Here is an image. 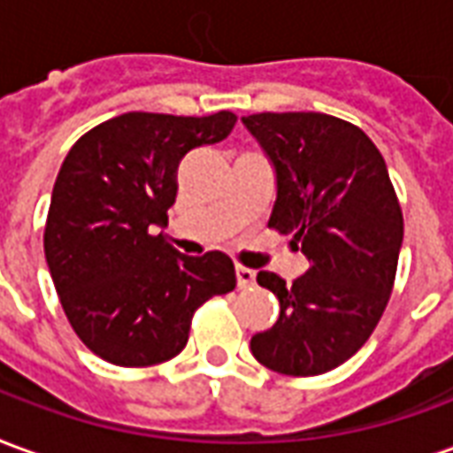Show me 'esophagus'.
<instances>
[{
    "label": "esophagus",
    "instance_id": "1",
    "mask_svg": "<svg viewBox=\"0 0 453 453\" xmlns=\"http://www.w3.org/2000/svg\"><path fill=\"white\" fill-rule=\"evenodd\" d=\"M235 274H237V286H240V288H250V286L257 281L255 269H247V266H237Z\"/></svg>",
    "mask_w": 453,
    "mask_h": 453
}]
</instances>
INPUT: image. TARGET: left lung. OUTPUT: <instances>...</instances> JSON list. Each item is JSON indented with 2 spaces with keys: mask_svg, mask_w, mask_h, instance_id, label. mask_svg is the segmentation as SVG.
I'll return each mask as SVG.
<instances>
[{
  "mask_svg": "<svg viewBox=\"0 0 453 453\" xmlns=\"http://www.w3.org/2000/svg\"><path fill=\"white\" fill-rule=\"evenodd\" d=\"M242 123L274 167L269 227L294 235L311 262L291 286L257 274L281 313L250 349L266 369L318 376L354 357L386 311L403 247L398 198L379 148L347 120L296 111Z\"/></svg>",
  "mask_w": 453,
  "mask_h": 453,
  "instance_id": "1",
  "label": "left lung"
}]
</instances>
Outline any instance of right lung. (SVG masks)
I'll return each mask as SVG.
<instances>
[{"label": "right lung", "instance_id": "add662e5", "mask_svg": "<svg viewBox=\"0 0 453 453\" xmlns=\"http://www.w3.org/2000/svg\"><path fill=\"white\" fill-rule=\"evenodd\" d=\"M235 113L130 111L77 140L55 179L45 262L77 337L116 366H152L187 347L191 318L233 291L223 252L187 257L155 235L188 150L227 138Z\"/></svg>", "mask_w": 453, "mask_h": 453}]
</instances>
